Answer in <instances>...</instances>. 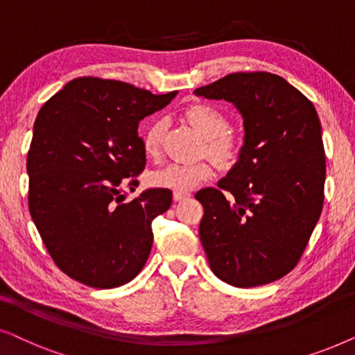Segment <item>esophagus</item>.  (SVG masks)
<instances>
[{
    "mask_svg": "<svg viewBox=\"0 0 355 355\" xmlns=\"http://www.w3.org/2000/svg\"><path fill=\"white\" fill-rule=\"evenodd\" d=\"M191 197V193L189 192H174L173 193V198L174 202H181V200H186V198Z\"/></svg>",
    "mask_w": 355,
    "mask_h": 355,
    "instance_id": "esophagus-1",
    "label": "esophagus"
}]
</instances>
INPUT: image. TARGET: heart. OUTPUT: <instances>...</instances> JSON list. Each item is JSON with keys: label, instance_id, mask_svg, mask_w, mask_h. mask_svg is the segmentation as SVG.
Returning a JSON list of instances; mask_svg holds the SVG:
<instances>
[{"label": "heart", "instance_id": "b5f03b06", "mask_svg": "<svg viewBox=\"0 0 355 355\" xmlns=\"http://www.w3.org/2000/svg\"><path fill=\"white\" fill-rule=\"evenodd\" d=\"M186 119L205 137V150L220 164H231L239 155V142L227 129L230 121L220 110L211 105L197 103L186 110ZM166 123L157 119L144 130L142 145L148 158H157L162 150V139ZM215 174V168L207 159L196 163H169L150 176L155 187L168 189L174 192H187L200 186Z\"/></svg>", "mask_w": 355, "mask_h": 355}]
</instances>
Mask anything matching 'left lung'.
Instances as JSON below:
<instances>
[{"mask_svg":"<svg viewBox=\"0 0 355 355\" xmlns=\"http://www.w3.org/2000/svg\"><path fill=\"white\" fill-rule=\"evenodd\" d=\"M193 94L226 100L244 119L239 159L196 193L213 273L236 288L283 278L299 263L323 208L322 125L307 96L271 72H234Z\"/></svg>","mask_w":355,"mask_h":355,"instance_id":"obj_1","label":"left lung"}]
</instances>
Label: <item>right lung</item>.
<instances>
[{
	"label": "right lung",
	"mask_w": 355,
	"mask_h": 355,
	"mask_svg": "<svg viewBox=\"0 0 355 355\" xmlns=\"http://www.w3.org/2000/svg\"><path fill=\"white\" fill-rule=\"evenodd\" d=\"M178 92L153 95L121 80L79 77L38 111L27 153L28 210L48 254L69 278L98 289L132 281L153 244L152 221L173 192L124 202L145 168L139 123Z\"/></svg>",
	"instance_id": "add662e5"
}]
</instances>
